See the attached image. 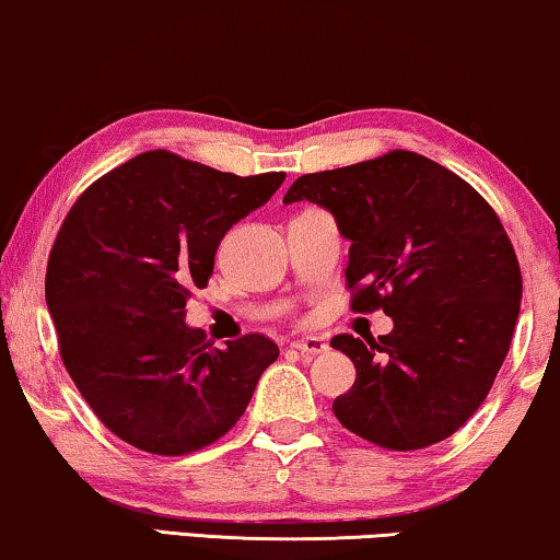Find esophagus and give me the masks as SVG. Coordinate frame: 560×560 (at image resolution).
Returning <instances> with one entry per match:
<instances>
[{"label": "esophagus", "instance_id": "34e87169", "mask_svg": "<svg viewBox=\"0 0 560 560\" xmlns=\"http://www.w3.org/2000/svg\"><path fill=\"white\" fill-rule=\"evenodd\" d=\"M291 348L296 352H302L304 358H317V355H325L329 350V345L322 340V337H306V340H296L291 342Z\"/></svg>", "mask_w": 560, "mask_h": 560}]
</instances>
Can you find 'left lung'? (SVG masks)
<instances>
[{
    "label": "left lung",
    "mask_w": 560,
    "mask_h": 560,
    "mask_svg": "<svg viewBox=\"0 0 560 560\" xmlns=\"http://www.w3.org/2000/svg\"><path fill=\"white\" fill-rule=\"evenodd\" d=\"M332 212L350 241L352 310H383L388 335H337L358 375L332 411L383 448L452 436L477 411L513 342L523 277L500 218L471 187L413 152L299 177L283 202Z\"/></svg>",
    "instance_id": "obj_1"
}]
</instances>
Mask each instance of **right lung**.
Listing matches in <instances>:
<instances>
[{"instance_id":"right-lung-1","label":"right lung","mask_w":560,"mask_h":560,"mask_svg":"<svg viewBox=\"0 0 560 560\" xmlns=\"http://www.w3.org/2000/svg\"><path fill=\"white\" fill-rule=\"evenodd\" d=\"M283 172L238 177L170 152L124 162L70 208L45 277L60 355L93 413L149 454H190L235 427L277 342L212 348L185 322L231 228Z\"/></svg>"}]
</instances>
